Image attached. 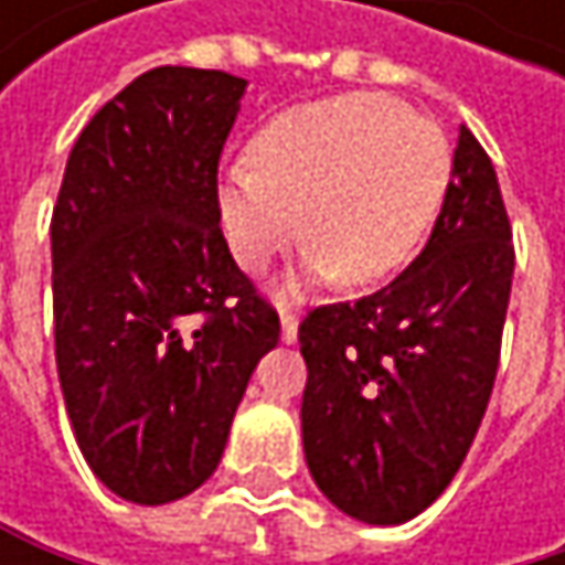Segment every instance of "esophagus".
I'll use <instances>...</instances> for the list:
<instances>
[{
    "instance_id": "obj_1",
    "label": "esophagus",
    "mask_w": 565,
    "mask_h": 565,
    "mask_svg": "<svg viewBox=\"0 0 565 565\" xmlns=\"http://www.w3.org/2000/svg\"><path fill=\"white\" fill-rule=\"evenodd\" d=\"M281 340L284 343H297V317L294 313H281Z\"/></svg>"
}]
</instances>
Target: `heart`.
<instances>
[{"mask_svg": "<svg viewBox=\"0 0 565 565\" xmlns=\"http://www.w3.org/2000/svg\"><path fill=\"white\" fill-rule=\"evenodd\" d=\"M448 175L451 150L435 124L383 94H340L271 117L252 160L218 175L215 215L228 255L252 275L300 235L313 242L281 297L333 278L373 287L415 255Z\"/></svg>", "mask_w": 565, "mask_h": 565, "instance_id": "1", "label": "heart"}]
</instances>
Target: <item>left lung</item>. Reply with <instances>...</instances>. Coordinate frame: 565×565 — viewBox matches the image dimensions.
<instances>
[{
	"mask_svg": "<svg viewBox=\"0 0 565 565\" xmlns=\"http://www.w3.org/2000/svg\"><path fill=\"white\" fill-rule=\"evenodd\" d=\"M510 281L498 172L461 127L422 255L383 290L300 323L303 458L333 508L395 526L441 498L494 390Z\"/></svg>",
	"mask_w": 565,
	"mask_h": 565,
	"instance_id": "8db88e82",
	"label": "left lung"
}]
</instances>
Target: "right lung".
<instances>
[{
	"instance_id": "1",
	"label": "right lung",
	"mask_w": 565,
	"mask_h": 565,
	"mask_svg": "<svg viewBox=\"0 0 565 565\" xmlns=\"http://www.w3.org/2000/svg\"><path fill=\"white\" fill-rule=\"evenodd\" d=\"M245 77L153 67L81 130L52 215L55 360L90 471L143 508L222 461L278 313L225 248L215 172Z\"/></svg>"
}]
</instances>
